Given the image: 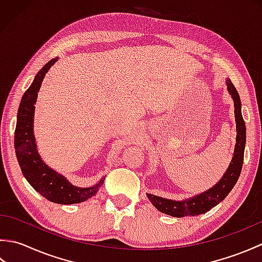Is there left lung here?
<instances>
[{
    "instance_id": "left-lung-1",
    "label": "left lung",
    "mask_w": 262,
    "mask_h": 262,
    "mask_svg": "<svg viewBox=\"0 0 262 262\" xmlns=\"http://www.w3.org/2000/svg\"><path fill=\"white\" fill-rule=\"evenodd\" d=\"M225 82L227 91L231 94L233 102H234V116L236 124L235 147L229 168L226 169L225 173L221 178L220 181L215 183V186L190 198L173 200L155 196V194L152 193H146L148 200L152 203L154 207L164 214L173 217L197 216L200 214H205L206 211L210 210L216 205L223 202L233 187L235 186L238 177H240L244 158V147H246L247 141V128L246 122H244L242 117L240 96H238L235 86L233 85L230 79H226Z\"/></svg>"
}]
</instances>
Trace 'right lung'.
Wrapping results in <instances>:
<instances>
[{
	"label": "right lung",
	"mask_w": 262,
	"mask_h": 262,
	"mask_svg": "<svg viewBox=\"0 0 262 262\" xmlns=\"http://www.w3.org/2000/svg\"><path fill=\"white\" fill-rule=\"evenodd\" d=\"M57 59L58 57L53 58L43 65V68L36 74L29 89L22 96L16 116L14 148L22 173L31 187L53 203L71 205L85 202L94 196L102 186L105 177L92 187L82 188L74 186L63 174L49 168L38 153L33 134L35 104L43 77Z\"/></svg>",
	"instance_id": "right-lung-1"
}]
</instances>
